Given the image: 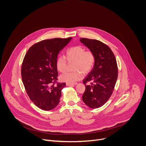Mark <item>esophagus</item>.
I'll use <instances>...</instances> for the list:
<instances>
[{
	"instance_id": "obj_1",
	"label": "esophagus",
	"mask_w": 146,
	"mask_h": 146,
	"mask_svg": "<svg viewBox=\"0 0 146 146\" xmlns=\"http://www.w3.org/2000/svg\"><path fill=\"white\" fill-rule=\"evenodd\" d=\"M77 84V82H74V83H68V82H67L66 83V85L67 86H73V85H76Z\"/></svg>"
}]
</instances>
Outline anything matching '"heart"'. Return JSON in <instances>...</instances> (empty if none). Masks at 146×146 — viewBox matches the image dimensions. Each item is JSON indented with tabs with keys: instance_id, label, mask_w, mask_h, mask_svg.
Masks as SVG:
<instances>
[{
	"instance_id": "1",
	"label": "heart",
	"mask_w": 146,
	"mask_h": 146,
	"mask_svg": "<svg viewBox=\"0 0 146 146\" xmlns=\"http://www.w3.org/2000/svg\"><path fill=\"white\" fill-rule=\"evenodd\" d=\"M66 59L63 55H59L55 61L57 70L61 73L66 71L68 60L69 62H74L73 72H66L60 76L62 81L74 83L82 78L83 74H87L91 71L95 64V55L94 52L86 49L81 46H76L69 48L66 51Z\"/></svg>"
}]
</instances>
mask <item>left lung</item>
Wrapping results in <instances>:
<instances>
[{
    "label": "left lung",
    "instance_id": "1",
    "mask_svg": "<svg viewBox=\"0 0 146 146\" xmlns=\"http://www.w3.org/2000/svg\"><path fill=\"white\" fill-rule=\"evenodd\" d=\"M80 41L95 55V64L83 80L86 90L82 100L92 109L102 106L111 96L118 77L115 57L110 48L95 39L81 38ZM90 82L87 85L86 84Z\"/></svg>",
    "mask_w": 146,
    "mask_h": 146
}]
</instances>
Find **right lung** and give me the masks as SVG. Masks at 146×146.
<instances>
[{"instance_id":"right-lung-1","label":"right lung","mask_w":146,"mask_h":146,"mask_svg":"<svg viewBox=\"0 0 146 146\" xmlns=\"http://www.w3.org/2000/svg\"><path fill=\"white\" fill-rule=\"evenodd\" d=\"M71 37L44 40L31 46L24 58L22 80L26 92L35 105L43 110L54 109L59 103L65 82H58L55 65L59 51Z\"/></svg>"}]
</instances>
